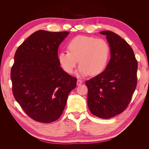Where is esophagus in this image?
<instances>
[{"label": "esophagus", "instance_id": "esophagus-1", "mask_svg": "<svg viewBox=\"0 0 149 149\" xmlns=\"http://www.w3.org/2000/svg\"><path fill=\"white\" fill-rule=\"evenodd\" d=\"M82 81L81 80H80V79H78L77 80V83H77V85L78 86H79L80 84H82Z\"/></svg>", "mask_w": 149, "mask_h": 149}]
</instances>
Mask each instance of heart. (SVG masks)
<instances>
[{"label":"heart","mask_w":149,"mask_h":149,"mask_svg":"<svg viewBox=\"0 0 149 149\" xmlns=\"http://www.w3.org/2000/svg\"><path fill=\"white\" fill-rule=\"evenodd\" d=\"M68 51H62L58 56V62L65 71L71 74L78 63L76 74L86 76L89 73L97 75L104 70L109 57V45L104 40L79 35L68 44Z\"/></svg>","instance_id":"b5f03b06"}]
</instances>
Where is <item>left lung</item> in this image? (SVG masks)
I'll return each mask as SVG.
<instances>
[{"label": "left lung", "mask_w": 149, "mask_h": 149, "mask_svg": "<svg viewBox=\"0 0 149 149\" xmlns=\"http://www.w3.org/2000/svg\"><path fill=\"white\" fill-rule=\"evenodd\" d=\"M106 36L111 59L103 72L86 81L88 106L91 113L109 119L127 107L137 86V61L132 48L120 36L102 31Z\"/></svg>", "instance_id": "left-lung-1"}]
</instances>
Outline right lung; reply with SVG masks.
I'll return each instance as SVG.
<instances>
[{"label": "right lung", "instance_id": "obj_1", "mask_svg": "<svg viewBox=\"0 0 149 149\" xmlns=\"http://www.w3.org/2000/svg\"><path fill=\"white\" fill-rule=\"evenodd\" d=\"M70 32L38 30L18 48L10 78L16 101L25 113L43 123L56 120L77 79L63 70L58 49Z\"/></svg>", "mask_w": 149, "mask_h": 149}]
</instances>
